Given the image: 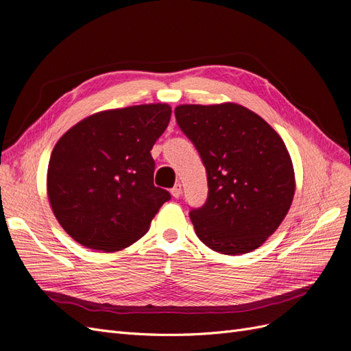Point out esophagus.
Returning a JSON list of instances; mask_svg holds the SVG:
<instances>
[{
  "label": "esophagus",
  "instance_id": "esophagus-1",
  "mask_svg": "<svg viewBox=\"0 0 351 351\" xmlns=\"http://www.w3.org/2000/svg\"><path fill=\"white\" fill-rule=\"evenodd\" d=\"M182 193H183V189H182V184H176L173 189H171V195L174 196V197H180L182 196Z\"/></svg>",
  "mask_w": 351,
  "mask_h": 351
}]
</instances>
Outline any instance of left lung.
<instances>
[{
  "instance_id": "8db88e82",
  "label": "left lung",
  "mask_w": 351,
  "mask_h": 351,
  "mask_svg": "<svg viewBox=\"0 0 351 351\" xmlns=\"http://www.w3.org/2000/svg\"><path fill=\"white\" fill-rule=\"evenodd\" d=\"M176 119L206 167V204L190 212L196 236L222 254L261 247L289 214L291 156L261 115L234 102L184 104Z\"/></svg>"
}]
</instances>
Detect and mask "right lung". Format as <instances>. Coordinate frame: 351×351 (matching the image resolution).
<instances>
[{"label":"right lung","mask_w":351,"mask_h":351,"mask_svg":"<svg viewBox=\"0 0 351 351\" xmlns=\"http://www.w3.org/2000/svg\"><path fill=\"white\" fill-rule=\"evenodd\" d=\"M168 104L95 112L60 137L47 171L52 212L82 246L117 252L149 230L171 197L154 186L152 146L168 127Z\"/></svg>","instance_id":"1"}]
</instances>
